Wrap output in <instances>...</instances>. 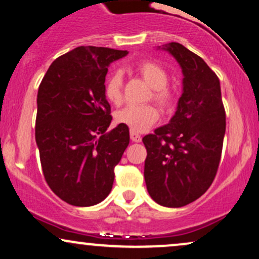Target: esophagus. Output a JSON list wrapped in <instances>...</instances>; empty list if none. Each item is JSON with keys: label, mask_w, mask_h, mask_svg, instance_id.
Listing matches in <instances>:
<instances>
[{"label": "esophagus", "mask_w": 259, "mask_h": 259, "mask_svg": "<svg viewBox=\"0 0 259 259\" xmlns=\"http://www.w3.org/2000/svg\"><path fill=\"white\" fill-rule=\"evenodd\" d=\"M130 139L133 140L134 142H140L141 141V135H139L138 133H135V132H130Z\"/></svg>", "instance_id": "esophagus-1"}]
</instances>
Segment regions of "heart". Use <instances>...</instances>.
<instances>
[{
	"label": "heart",
	"instance_id": "1",
	"mask_svg": "<svg viewBox=\"0 0 259 259\" xmlns=\"http://www.w3.org/2000/svg\"><path fill=\"white\" fill-rule=\"evenodd\" d=\"M138 72L153 89V99L162 106H169L173 94L167 88L168 74L159 64L152 61H142ZM105 95L111 102L120 103L123 97V74L119 70L112 73L105 84ZM159 113L153 106H127L115 113L117 123L123 124L135 133H144L158 120Z\"/></svg>",
	"mask_w": 259,
	"mask_h": 259
}]
</instances>
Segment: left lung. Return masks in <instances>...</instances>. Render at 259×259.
<instances>
[{
  "label": "left lung",
  "instance_id": "left-lung-1",
  "mask_svg": "<svg viewBox=\"0 0 259 259\" xmlns=\"http://www.w3.org/2000/svg\"><path fill=\"white\" fill-rule=\"evenodd\" d=\"M158 49L179 63L183 94L167 125L142 139L147 150L144 175L153 201L178 208L201 197L214 180L225 135V111L218 76L200 56L178 42Z\"/></svg>",
  "mask_w": 259,
  "mask_h": 259
}]
</instances>
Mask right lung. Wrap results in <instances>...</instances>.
<instances>
[{
  "instance_id": "right-lung-1",
  "label": "right lung",
  "mask_w": 259,
  "mask_h": 259,
  "mask_svg": "<svg viewBox=\"0 0 259 259\" xmlns=\"http://www.w3.org/2000/svg\"><path fill=\"white\" fill-rule=\"evenodd\" d=\"M127 51L80 46L56 59L37 91L35 140L44 177L61 200L78 207L102 202L130 141L112 121L105 95L108 65Z\"/></svg>"
}]
</instances>
